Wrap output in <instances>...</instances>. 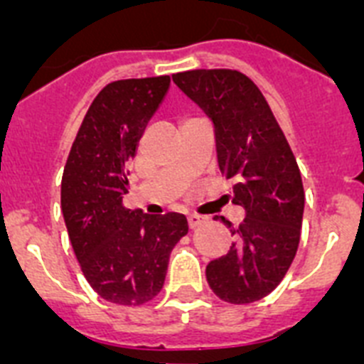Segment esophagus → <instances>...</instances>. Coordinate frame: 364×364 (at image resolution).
<instances>
[{
	"mask_svg": "<svg viewBox=\"0 0 364 364\" xmlns=\"http://www.w3.org/2000/svg\"><path fill=\"white\" fill-rule=\"evenodd\" d=\"M202 222H204V217H200V215H193V213L188 215V224L191 230H195L197 226H200Z\"/></svg>",
	"mask_w": 364,
	"mask_h": 364,
	"instance_id": "1",
	"label": "esophagus"
}]
</instances>
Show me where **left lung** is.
<instances>
[{
    "label": "left lung",
    "mask_w": 364,
    "mask_h": 364,
    "mask_svg": "<svg viewBox=\"0 0 364 364\" xmlns=\"http://www.w3.org/2000/svg\"><path fill=\"white\" fill-rule=\"evenodd\" d=\"M173 82L211 118L220 173L231 202L246 211L239 228L222 217L237 242L211 260L205 279L217 297L247 304L284 279L301 240L304 189L291 147L259 87L231 69L173 74Z\"/></svg>",
    "instance_id": "1"
}]
</instances>
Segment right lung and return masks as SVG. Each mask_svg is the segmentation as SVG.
<instances>
[{
  "instance_id": "1",
  "label": "right lung",
  "mask_w": 364,
  "mask_h": 364,
  "mask_svg": "<svg viewBox=\"0 0 364 364\" xmlns=\"http://www.w3.org/2000/svg\"><path fill=\"white\" fill-rule=\"evenodd\" d=\"M169 76L111 82L98 92L70 147L62 176V211L74 255L102 299L138 306L162 290L171 250L188 233L180 213L127 210L131 160Z\"/></svg>"
}]
</instances>
